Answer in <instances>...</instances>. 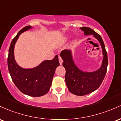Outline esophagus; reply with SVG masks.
<instances>
[{
	"label": "esophagus",
	"instance_id": "obj_1",
	"mask_svg": "<svg viewBox=\"0 0 121 121\" xmlns=\"http://www.w3.org/2000/svg\"><path fill=\"white\" fill-rule=\"evenodd\" d=\"M59 63H60V65H62V63H63V60H62V58L59 56Z\"/></svg>",
	"mask_w": 121,
	"mask_h": 121
}]
</instances>
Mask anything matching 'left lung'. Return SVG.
Listing matches in <instances>:
<instances>
[{
  "label": "left lung",
  "instance_id": "left-lung-1",
  "mask_svg": "<svg viewBox=\"0 0 121 121\" xmlns=\"http://www.w3.org/2000/svg\"><path fill=\"white\" fill-rule=\"evenodd\" d=\"M85 35H93L98 40L104 55L101 66L96 71H82L76 66L73 59L71 50H64L60 52L63 66L66 69L65 81L69 90L76 95L83 96L98 89L105 77L108 65V54L101 36L93 30L87 27H81Z\"/></svg>",
  "mask_w": 121,
  "mask_h": 121
}]
</instances>
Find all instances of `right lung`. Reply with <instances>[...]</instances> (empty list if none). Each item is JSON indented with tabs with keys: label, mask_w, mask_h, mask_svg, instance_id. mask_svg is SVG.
Returning a JSON list of instances; mask_svg holds the SVG:
<instances>
[{
	"label": "right lung",
	"mask_w": 121,
	"mask_h": 121,
	"mask_svg": "<svg viewBox=\"0 0 121 121\" xmlns=\"http://www.w3.org/2000/svg\"><path fill=\"white\" fill-rule=\"evenodd\" d=\"M27 26L20 30L12 40L9 51L7 64L13 81L22 93L31 97H41L50 90L55 70L59 66L58 56L52 60H46L36 67L24 69L19 66L14 58V47L22 33L31 29Z\"/></svg>",
	"instance_id": "add662e5"
}]
</instances>
